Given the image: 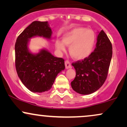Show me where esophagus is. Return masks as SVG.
Returning <instances> with one entry per match:
<instances>
[{
	"label": "esophagus",
	"instance_id": "34e87169",
	"mask_svg": "<svg viewBox=\"0 0 127 127\" xmlns=\"http://www.w3.org/2000/svg\"><path fill=\"white\" fill-rule=\"evenodd\" d=\"M65 68H66V69H68V68H70L72 67L71 63L67 60L65 61Z\"/></svg>",
	"mask_w": 127,
	"mask_h": 127
}]
</instances>
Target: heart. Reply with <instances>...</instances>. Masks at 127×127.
<instances>
[{
	"instance_id": "heart-1",
	"label": "heart",
	"mask_w": 127,
	"mask_h": 127,
	"mask_svg": "<svg viewBox=\"0 0 127 127\" xmlns=\"http://www.w3.org/2000/svg\"><path fill=\"white\" fill-rule=\"evenodd\" d=\"M62 40L63 41H55L57 48L61 51H65L66 45L69 46V52L72 57L81 60L88 57L93 52L96 36L95 32L91 29L78 27L64 33Z\"/></svg>"
}]
</instances>
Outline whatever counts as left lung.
<instances>
[{
    "mask_svg": "<svg viewBox=\"0 0 127 127\" xmlns=\"http://www.w3.org/2000/svg\"><path fill=\"white\" fill-rule=\"evenodd\" d=\"M98 33L94 52L84 60L72 64L76 77L71 86L74 91L83 95L92 94L103 85L111 62V42L103 30Z\"/></svg>",
    "mask_w": 127,
    "mask_h": 127,
    "instance_id": "obj_1",
    "label": "left lung"
}]
</instances>
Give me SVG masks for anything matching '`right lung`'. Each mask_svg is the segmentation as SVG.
<instances>
[{
    "mask_svg": "<svg viewBox=\"0 0 127 127\" xmlns=\"http://www.w3.org/2000/svg\"><path fill=\"white\" fill-rule=\"evenodd\" d=\"M52 33L48 22L34 21L16 40V70L22 83L33 93L50 90L57 76L65 68L64 60L55 57L46 49H40L36 53L29 49L32 38L40 37L51 40Z\"/></svg>",
    "mask_w": 127,
    "mask_h": 127,
    "instance_id": "1",
    "label": "right lung"
}]
</instances>
